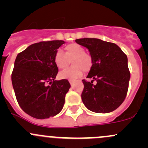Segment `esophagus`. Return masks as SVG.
Segmentation results:
<instances>
[{
  "instance_id": "esophagus-1",
  "label": "esophagus",
  "mask_w": 148,
  "mask_h": 148,
  "mask_svg": "<svg viewBox=\"0 0 148 148\" xmlns=\"http://www.w3.org/2000/svg\"><path fill=\"white\" fill-rule=\"evenodd\" d=\"M69 83H70V84L71 85V86H73V84H74V80L70 79L69 80Z\"/></svg>"
}]
</instances>
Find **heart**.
<instances>
[{"instance_id": "heart-1", "label": "heart", "mask_w": 148, "mask_h": 148, "mask_svg": "<svg viewBox=\"0 0 148 148\" xmlns=\"http://www.w3.org/2000/svg\"><path fill=\"white\" fill-rule=\"evenodd\" d=\"M71 60L72 66L67 68L59 74L62 79H76L82 77L83 70L89 71L92 66V59L85 53L84 48L78 44H70L64 47V53L60 50L56 51L53 56L55 65L59 69H64Z\"/></svg>"}]
</instances>
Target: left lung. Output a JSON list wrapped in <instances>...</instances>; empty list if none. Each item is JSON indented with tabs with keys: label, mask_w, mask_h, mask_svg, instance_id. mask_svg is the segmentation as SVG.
<instances>
[{
	"label": "left lung",
	"mask_w": 148,
	"mask_h": 148,
	"mask_svg": "<svg viewBox=\"0 0 148 148\" xmlns=\"http://www.w3.org/2000/svg\"><path fill=\"white\" fill-rule=\"evenodd\" d=\"M87 48L92 66L87 75L91 82L83 79L82 99L85 107L97 113H108L118 108L127 93L130 72L127 55L114 43L99 38L76 39ZM95 80L96 85L93 84Z\"/></svg>",
	"instance_id": "1"
}]
</instances>
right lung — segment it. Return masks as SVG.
<instances>
[{
  "label": "right lung",
  "instance_id": "right-lung-1",
  "mask_svg": "<svg viewBox=\"0 0 148 148\" xmlns=\"http://www.w3.org/2000/svg\"><path fill=\"white\" fill-rule=\"evenodd\" d=\"M64 43H36L16 56L11 74L15 95L21 108L34 118L53 117L63 108L71 85L67 79L55 80L59 69L53 56Z\"/></svg>",
  "mask_w": 148,
  "mask_h": 148
}]
</instances>
